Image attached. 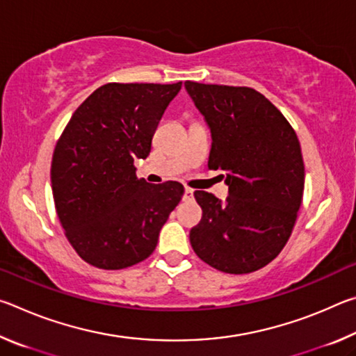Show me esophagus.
<instances>
[{
  "instance_id": "1",
  "label": "esophagus",
  "mask_w": 356,
  "mask_h": 356,
  "mask_svg": "<svg viewBox=\"0 0 356 356\" xmlns=\"http://www.w3.org/2000/svg\"><path fill=\"white\" fill-rule=\"evenodd\" d=\"M190 200H193V190L186 186L184 190V201H190Z\"/></svg>"
}]
</instances>
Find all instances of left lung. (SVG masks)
I'll use <instances>...</instances> for the list:
<instances>
[{
	"label": "left lung",
	"mask_w": 356,
	"mask_h": 356,
	"mask_svg": "<svg viewBox=\"0 0 356 356\" xmlns=\"http://www.w3.org/2000/svg\"><path fill=\"white\" fill-rule=\"evenodd\" d=\"M212 136L210 170H222L225 201L195 191L202 220L190 231L197 256L225 273H251L284 248L305 190L297 135L282 113L251 88L185 81Z\"/></svg>",
	"instance_id": "obj_1"
}]
</instances>
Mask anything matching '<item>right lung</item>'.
<instances>
[{
	"label": "right lung",
	"mask_w": 356,
	"mask_h": 356,
	"mask_svg": "<svg viewBox=\"0 0 356 356\" xmlns=\"http://www.w3.org/2000/svg\"><path fill=\"white\" fill-rule=\"evenodd\" d=\"M182 83H108L72 114L51 160L58 218L83 261L120 270L152 254L184 185L136 177Z\"/></svg>",
	"instance_id": "1"
}]
</instances>
